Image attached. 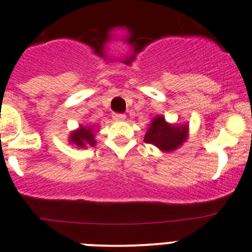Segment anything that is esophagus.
I'll use <instances>...</instances> for the list:
<instances>
[{
  "label": "esophagus",
  "mask_w": 252,
  "mask_h": 252,
  "mask_svg": "<svg viewBox=\"0 0 252 252\" xmlns=\"http://www.w3.org/2000/svg\"><path fill=\"white\" fill-rule=\"evenodd\" d=\"M113 119L114 121H124V119H126V114H121V113H114L113 116Z\"/></svg>",
  "instance_id": "obj_1"
}]
</instances>
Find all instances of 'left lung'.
<instances>
[{
  "instance_id": "8db88e82",
  "label": "left lung",
  "mask_w": 252,
  "mask_h": 252,
  "mask_svg": "<svg viewBox=\"0 0 252 252\" xmlns=\"http://www.w3.org/2000/svg\"><path fill=\"white\" fill-rule=\"evenodd\" d=\"M188 130L187 123L172 124L166 122L163 116H156L149 124L144 141L153 144L163 153H171L187 141Z\"/></svg>"
}]
</instances>
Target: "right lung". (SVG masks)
<instances>
[{"label":"right lung","instance_id":"right-lung-1","mask_svg":"<svg viewBox=\"0 0 252 252\" xmlns=\"http://www.w3.org/2000/svg\"><path fill=\"white\" fill-rule=\"evenodd\" d=\"M96 129L94 126H82L80 124L79 128L72 130L69 134V143L71 145L77 146L79 149L89 148V146L96 145Z\"/></svg>","mask_w":252,"mask_h":252}]
</instances>
